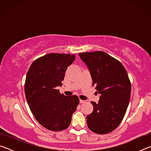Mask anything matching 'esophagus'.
I'll use <instances>...</instances> for the list:
<instances>
[{
	"instance_id": "34e87169",
	"label": "esophagus",
	"mask_w": 151,
	"mask_h": 151,
	"mask_svg": "<svg viewBox=\"0 0 151 151\" xmlns=\"http://www.w3.org/2000/svg\"><path fill=\"white\" fill-rule=\"evenodd\" d=\"M86 103V101H83L80 99V103Z\"/></svg>"
}]
</instances>
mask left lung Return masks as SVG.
I'll return each instance as SVG.
<instances>
[{"instance_id":"obj_1","label":"left lung","mask_w":151,"mask_h":151,"mask_svg":"<svg viewBox=\"0 0 151 151\" xmlns=\"http://www.w3.org/2000/svg\"><path fill=\"white\" fill-rule=\"evenodd\" d=\"M78 55L101 94L98 103L91 102L93 111L86 116L88 127L96 134L109 133L121 124L129 105L131 84L127 72L118 60L103 51Z\"/></svg>"}]
</instances>
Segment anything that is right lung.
<instances>
[{"mask_svg":"<svg viewBox=\"0 0 151 151\" xmlns=\"http://www.w3.org/2000/svg\"><path fill=\"white\" fill-rule=\"evenodd\" d=\"M75 59L74 55L50 53L36 59L27 72L24 93L28 104L37 121L50 131L69 127L78 105L77 96H66L57 89Z\"/></svg>","mask_w":151,"mask_h":151,"instance_id":"add662e5","label":"right lung"}]
</instances>
